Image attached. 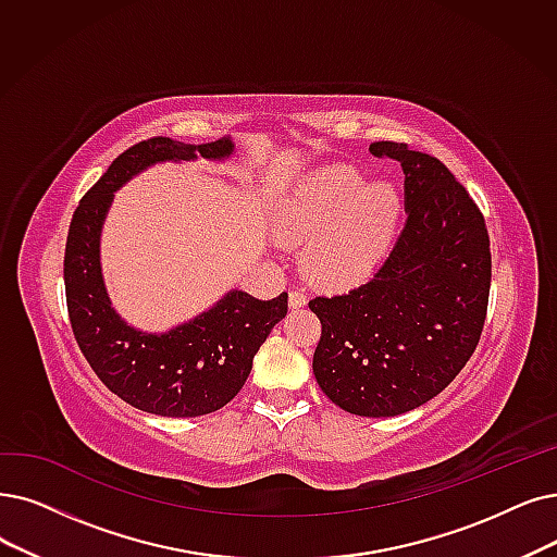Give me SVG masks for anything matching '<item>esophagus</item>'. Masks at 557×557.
<instances>
[{"label":"esophagus","mask_w":557,"mask_h":557,"mask_svg":"<svg viewBox=\"0 0 557 557\" xmlns=\"http://www.w3.org/2000/svg\"><path fill=\"white\" fill-rule=\"evenodd\" d=\"M290 306L293 308H301V306H306V293L304 290H290Z\"/></svg>","instance_id":"1"}]
</instances>
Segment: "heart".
<instances>
[{
    "label": "heart",
    "instance_id": "heart-1",
    "mask_svg": "<svg viewBox=\"0 0 557 557\" xmlns=\"http://www.w3.org/2000/svg\"><path fill=\"white\" fill-rule=\"evenodd\" d=\"M399 214L391 183H366L347 164L326 166L306 177L281 216V233L306 244L304 262L315 281L354 283L372 272L384 256Z\"/></svg>",
    "mask_w": 557,
    "mask_h": 557
}]
</instances>
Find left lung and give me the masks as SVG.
<instances>
[{
    "mask_svg": "<svg viewBox=\"0 0 557 557\" xmlns=\"http://www.w3.org/2000/svg\"><path fill=\"white\" fill-rule=\"evenodd\" d=\"M370 152L403 164L405 228L372 278L308 306L322 324L313 372L324 395L384 418L425 405L469 363L486 320L492 249L480 208L441 160L399 141H374Z\"/></svg>",
    "mask_w": 557,
    "mask_h": 557,
    "instance_id": "obj_1",
    "label": "left lung"
}]
</instances>
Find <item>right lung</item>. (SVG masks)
I'll return each mask as SVG.
<instances>
[{
	"label": "right lung",
	"mask_w": 557,
	"mask_h": 557,
	"mask_svg": "<svg viewBox=\"0 0 557 557\" xmlns=\"http://www.w3.org/2000/svg\"><path fill=\"white\" fill-rule=\"evenodd\" d=\"M231 139L201 146L152 137L129 146L88 189L73 214L63 256V283L75 341L100 382L127 405L171 418L206 416L239 393L253 356L287 313V293L262 301L233 290L208 313L152 336L127 326L109 304L98 239L111 194L137 171L162 160H219Z\"/></svg>",
	"instance_id": "1"
}]
</instances>
